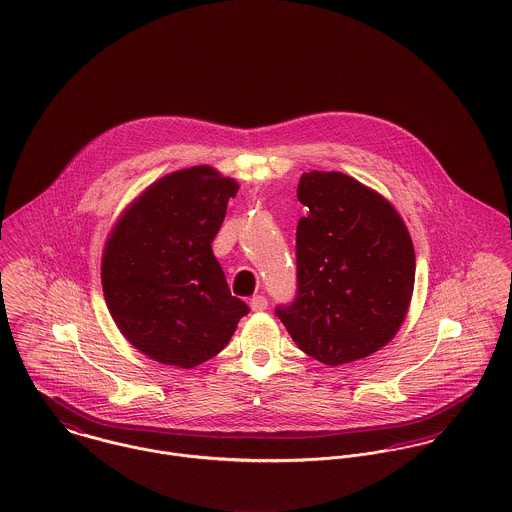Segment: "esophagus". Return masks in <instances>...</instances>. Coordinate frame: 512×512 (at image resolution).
<instances>
[{"label": "esophagus", "mask_w": 512, "mask_h": 512, "mask_svg": "<svg viewBox=\"0 0 512 512\" xmlns=\"http://www.w3.org/2000/svg\"><path fill=\"white\" fill-rule=\"evenodd\" d=\"M250 307H252V311H266L268 309V299L264 297V295H254L252 299H250Z\"/></svg>", "instance_id": "esophagus-1"}]
</instances>
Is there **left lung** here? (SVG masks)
Instances as JSON below:
<instances>
[{"label":"left lung","mask_w":512,"mask_h":512,"mask_svg":"<svg viewBox=\"0 0 512 512\" xmlns=\"http://www.w3.org/2000/svg\"><path fill=\"white\" fill-rule=\"evenodd\" d=\"M297 199V295L276 315L295 345L329 366L384 347L400 329L414 292L416 256L396 209L339 171L303 173Z\"/></svg>","instance_id":"8db88e82"}]
</instances>
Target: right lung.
<instances>
[{"instance_id":"right-lung-1","label":"right lung","mask_w":512,"mask_h":512,"mask_svg":"<svg viewBox=\"0 0 512 512\" xmlns=\"http://www.w3.org/2000/svg\"><path fill=\"white\" fill-rule=\"evenodd\" d=\"M238 183L209 165L149 185L114 226L102 290L122 335L149 359L193 368L226 347L250 309L234 297L213 240Z\"/></svg>"}]
</instances>
